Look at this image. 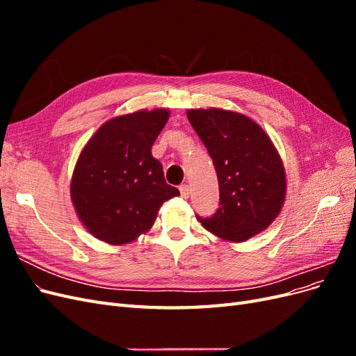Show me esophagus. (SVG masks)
Here are the masks:
<instances>
[{
    "label": "esophagus",
    "instance_id": "esophagus-1",
    "mask_svg": "<svg viewBox=\"0 0 356 356\" xmlns=\"http://www.w3.org/2000/svg\"><path fill=\"white\" fill-rule=\"evenodd\" d=\"M190 187L187 186V184H184V186H181L179 187V193H181V197L182 199H188L190 197Z\"/></svg>",
    "mask_w": 356,
    "mask_h": 356
}]
</instances>
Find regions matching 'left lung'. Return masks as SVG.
Segmentation results:
<instances>
[{"label": "left lung", "instance_id": "obj_1", "mask_svg": "<svg viewBox=\"0 0 356 356\" xmlns=\"http://www.w3.org/2000/svg\"><path fill=\"white\" fill-rule=\"evenodd\" d=\"M195 129L217 170L220 208L196 218L208 232L230 242L261 233L281 212L286 178L272 139L245 114L221 108L188 110Z\"/></svg>", "mask_w": 356, "mask_h": 356}]
</instances>
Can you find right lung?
<instances>
[{
    "instance_id": "1",
    "label": "right lung",
    "mask_w": 356,
    "mask_h": 356,
    "mask_svg": "<svg viewBox=\"0 0 356 356\" xmlns=\"http://www.w3.org/2000/svg\"><path fill=\"white\" fill-rule=\"evenodd\" d=\"M166 108L141 110L105 122L84 145L71 178V200L96 239L124 245L153 227L166 200L179 196L166 184L152 147L169 120Z\"/></svg>"
}]
</instances>
